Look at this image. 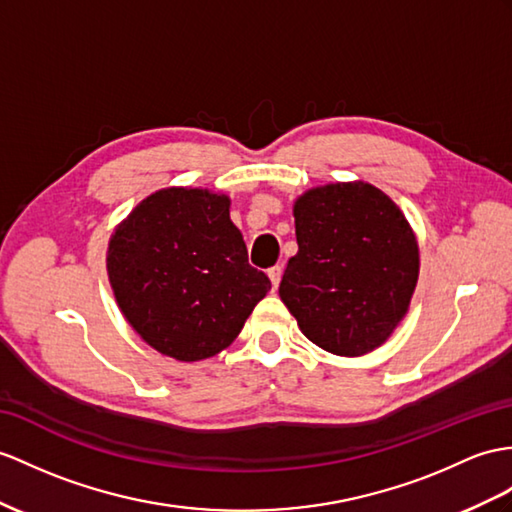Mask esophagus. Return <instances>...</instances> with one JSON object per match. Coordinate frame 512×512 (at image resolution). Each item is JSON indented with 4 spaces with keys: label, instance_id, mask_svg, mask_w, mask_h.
<instances>
[{
    "label": "esophagus",
    "instance_id": "obj_1",
    "mask_svg": "<svg viewBox=\"0 0 512 512\" xmlns=\"http://www.w3.org/2000/svg\"><path fill=\"white\" fill-rule=\"evenodd\" d=\"M267 273H269V280H271V284H273V289H278V284H280V280H282V267L276 265V267H271Z\"/></svg>",
    "mask_w": 512,
    "mask_h": 512
}]
</instances>
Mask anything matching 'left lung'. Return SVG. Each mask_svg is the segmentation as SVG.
<instances>
[{
  "label": "left lung",
  "instance_id": "8db88e82",
  "mask_svg": "<svg viewBox=\"0 0 512 512\" xmlns=\"http://www.w3.org/2000/svg\"><path fill=\"white\" fill-rule=\"evenodd\" d=\"M297 254L280 299L308 341L336 356L380 347L404 319L419 245L404 213L367 182L317 186L293 206Z\"/></svg>",
  "mask_w": 512,
  "mask_h": 512
}]
</instances>
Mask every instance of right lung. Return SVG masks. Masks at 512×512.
<instances>
[{"instance_id":"1","label":"right lung","mask_w":512,"mask_h":512,"mask_svg":"<svg viewBox=\"0 0 512 512\" xmlns=\"http://www.w3.org/2000/svg\"><path fill=\"white\" fill-rule=\"evenodd\" d=\"M106 269L136 334L182 363L226 350L271 289L247 263L230 197L184 186L152 193L119 223Z\"/></svg>"}]
</instances>
